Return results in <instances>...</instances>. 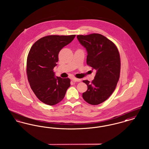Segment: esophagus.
I'll use <instances>...</instances> for the list:
<instances>
[{"label": "esophagus", "mask_w": 149, "mask_h": 149, "mask_svg": "<svg viewBox=\"0 0 149 149\" xmlns=\"http://www.w3.org/2000/svg\"><path fill=\"white\" fill-rule=\"evenodd\" d=\"M72 81L73 82H80L81 81V80L80 79H77V78H72Z\"/></svg>", "instance_id": "34e87169"}]
</instances>
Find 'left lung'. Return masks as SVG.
<instances>
[{
    "instance_id": "obj_1",
    "label": "left lung",
    "mask_w": 149,
    "mask_h": 149,
    "mask_svg": "<svg viewBox=\"0 0 149 149\" xmlns=\"http://www.w3.org/2000/svg\"><path fill=\"white\" fill-rule=\"evenodd\" d=\"M77 38L87 51L86 64L97 71L91 83L83 80L88 89L82 96L89 104L98 105L116 89L120 74V54L114 43L100 34L78 35Z\"/></svg>"
}]
</instances>
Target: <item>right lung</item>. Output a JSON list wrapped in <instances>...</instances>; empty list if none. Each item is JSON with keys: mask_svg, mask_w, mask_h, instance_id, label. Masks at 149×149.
<instances>
[{"mask_svg": "<svg viewBox=\"0 0 149 149\" xmlns=\"http://www.w3.org/2000/svg\"><path fill=\"white\" fill-rule=\"evenodd\" d=\"M75 35H50L37 40L29 50L27 60V74L29 85L38 99L54 106L64 99L70 86L69 78L55 77L54 68L58 60L60 51Z\"/></svg>", "mask_w": 149, "mask_h": 149, "instance_id": "obj_1", "label": "right lung"}]
</instances>
